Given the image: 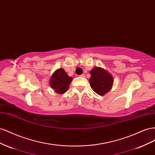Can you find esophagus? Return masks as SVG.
<instances>
[{
    "mask_svg": "<svg viewBox=\"0 0 155 155\" xmlns=\"http://www.w3.org/2000/svg\"><path fill=\"white\" fill-rule=\"evenodd\" d=\"M81 76V77H85V74H81V75H80V76Z\"/></svg>",
    "mask_w": 155,
    "mask_h": 155,
    "instance_id": "34e87169",
    "label": "esophagus"
}]
</instances>
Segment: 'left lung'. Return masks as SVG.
<instances>
[{
    "label": "left lung",
    "instance_id": "left-lung-1",
    "mask_svg": "<svg viewBox=\"0 0 155 155\" xmlns=\"http://www.w3.org/2000/svg\"><path fill=\"white\" fill-rule=\"evenodd\" d=\"M89 80L92 90L100 96L109 91L113 83V78L105 70L99 67L94 68L91 71Z\"/></svg>",
    "mask_w": 155,
    "mask_h": 155
}]
</instances>
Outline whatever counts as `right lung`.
<instances>
[{
	"label": "right lung",
	"mask_w": 155,
	"mask_h": 155,
	"mask_svg": "<svg viewBox=\"0 0 155 155\" xmlns=\"http://www.w3.org/2000/svg\"><path fill=\"white\" fill-rule=\"evenodd\" d=\"M72 78L69 77L63 68L56 70L50 79V87L59 94H63L69 88Z\"/></svg>",
	"instance_id": "1"
}]
</instances>
